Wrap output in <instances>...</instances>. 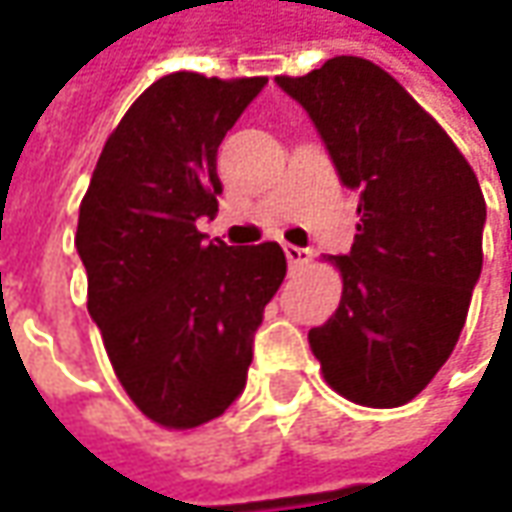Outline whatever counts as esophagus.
Returning <instances> with one entry per match:
<instances>
[{
    "label": "esophagus",
    "instance_id": "1",
    "mask_svg": "<svg viewBox=\"0 0 512 512\" xmlns=\"http://www.w3.org/2000/svg\"><path fill=\"white\" fill-rule=\"evenodd\" d=\"M285 256H287V265L293 267H305L310 262V250L307 247H296V245H285Z\"/></svg>",
    "mask_w": 512,
    "mask_h": 512
}]
</instances>
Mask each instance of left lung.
Instances as JSON below:
<instances>
[{
	"instance_id": "obj_1",
	"label": "left lung",
	"mask_w": 512,
	"mask_h": 512,
	"mask_svg": "<svg viewBox=\"0 0 512 512\" xmlns=\"http://www.w3.org/2000/svg\"><path fill=\"white\" fill-rule=\"evenodd\" d=\"M359 190L342 302L307 333L325 382L364 407L416 399L450 359L482 273V187L442 125L379 65L333 56L276 76Z\"/></svg>"
}]
</instances>
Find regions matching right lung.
<instances>
[{"mask_svg":"<svg viewBox=\"0 0 512 512\" xmlns=\"http://www.w3.org/2000/svg\"><path fill=\"white\" fill-rule=\"evenodd\" d=\"M265 76L168 73L122 116L79 205L88 313L116 379L150 422L193 430L245 390L253 333L285 282L276 242H207L216 150Z\"/></svg>","mask_w":512,"mask_h":512,"instance_id":"obj_1","label":"right lung"}]
</instances>
